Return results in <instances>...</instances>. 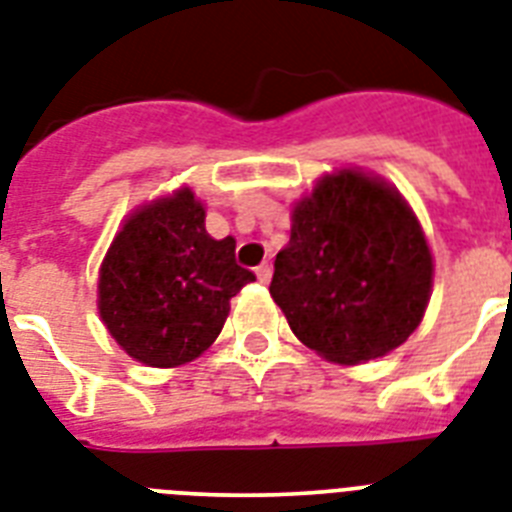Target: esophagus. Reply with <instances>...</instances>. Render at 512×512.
Returning a JSON list of instances; mask_svg holds the SVG:
<instances>
[{"label":"esophagus","mask_w":512,"mask_h":512,"mask_svg":"<svg viewBox=\"0 0 512 512\" xmlns=\"http://www.w3.org/2000/svg\"><path fill=\"white\" fill-rule=\"evenodd\" d=\"M256 277H259V282H264L266 285V282L272 280V264H266L264 261V264L256 266Z\"/></svg>","instance_id":"34e87169"}]
</instances>
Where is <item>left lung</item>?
<instances>
[{
    "mask_svg": "<svg viewBox=\"0 0 512 512\" xmlns=\"http://www.w3.org/2000/svg\"><path fill=\"white\" fill-rule=\"evenodd\" d=\"M432 274L424 230L398 190L340 170L295 204L269 293L306 348L350 366L387 356L413 335Z\"/></svg>",
    "mask_w": 512,
    "mask_h": 512,
    "instance_id": "obj_1",
    "label": "left lung"
}]
</instances>
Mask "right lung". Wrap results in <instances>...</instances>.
I'll list each match as a JSON object with an SVG mask.
<instances>
[{"mask_svg": "<svg viewBox=\"0 0 512 512\" xmlns=\"http://www.w3.org/2000/svg\"><path fill=\"white\" fill-rule=\"evenodd\" d=\"M206 211L180 188L135 209L99 272V314L135 361L172 369L193 361L225 327L230 298L253 282L235 240L206 232Z\"/></svg>", "mask_w": 512, "mask_h": 512, "instance_id": "obj_1", "label": "right lung"}]
</instances>
